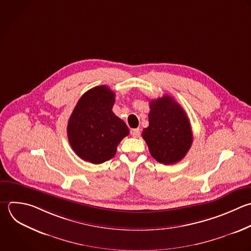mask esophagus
<instances>
[{"label":"esophagus","instance_id":"34e87169","mask_svg":"<svg viewBox=\"0 0 251 251\" xmlns=\"http://www.w3.org/2000/svg\"><path fill=\"white\" fill-rule=\"evenodd\" d=\"M131 135H132L133 137H139V135H140V129H139V128L132 129V130H131Z\"/></svg>","mask_w":251,"mask_h":251}]
</instances>
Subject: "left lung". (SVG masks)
<instances>
[{"instance_id": "obj_1", "label": "left lung", "mask_w": 251, "mask_h": 251, "mask_svg": "<svg viewBox=\"0 0 251 251\" xmlns=\"http://www.w3.org/2000/svg\"><path fill=\"white\" fill-rule=\"evenodd\" d=\"M149 126L142 131L151 156L161 164H175L184 158L192 144L186 113L171 96L151 100Z\"/></svg>"}]
</instances>
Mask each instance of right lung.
I'll return each mask as SVG.
<instances>
[{"instance_id":"add662e5","label":"right lung","mask_w":251,"mask_h":251,"mask_svg":"<svg viewBox=\"0 0 251 251\" xmlns=\"http://www.w3.org/2000/svg\"><path fill=\"white\" fill-rule=\"evenodd\" d=\"M115 93L106 85L96 86L78 100L68 124V137L75 154L92 164L112 159L129 129L112 111Z\"/></svg>"}]
</instances>
